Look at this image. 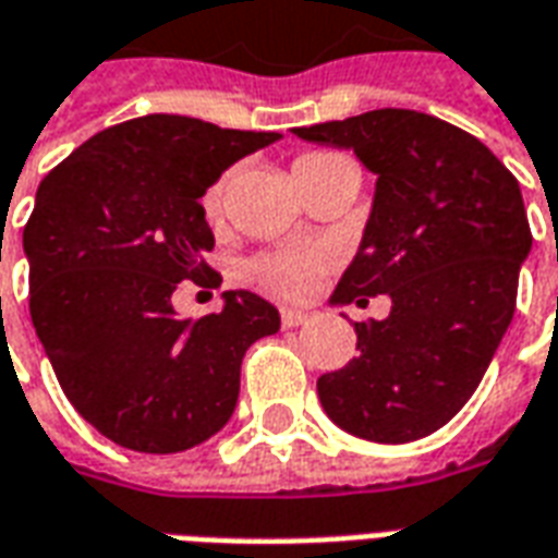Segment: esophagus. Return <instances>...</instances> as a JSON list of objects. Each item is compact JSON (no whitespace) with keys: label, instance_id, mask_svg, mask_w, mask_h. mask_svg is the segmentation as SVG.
I'll return each instance as SVG.
<instances>
[{"label":"esophagus","instance_id":"34e87169","mask_svg":"<svg viewBox=\"0 0 558 558\" xmlns=\"http://www.w3.org/2000/svg\"><path fill=\"white\" fill-rule=\"evenodd\" d=\"M280 323H283V328H299L307 323V314L304 311H292V307H283L280 311Z\"/></svg>","mask_w":558,"mask_h":558}]
</instances>
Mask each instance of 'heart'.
Here are the masks:
<instances>
[{"label":"heart","instance_id":"obj_1","mask_svg":"<svg viewBox=\"0 0 558 558\" xmlns=\"http://www.w3.org/2000/svg\"><path fill=\"white\" fill-rule=\"evenodd\" d=\"M328 158V155H304L295 163H311V160ZM223 196H227V179H220L208 187L203 206L211 218H218L223 211ZM331 263V254L326 247H316V251H287V254H271L256 259L254 275L268 290L280 292V295H290V299H299V295H307L314 290L319 271Z\"/></svg>","mask_w":558,"mask_h":558}]
</instances>
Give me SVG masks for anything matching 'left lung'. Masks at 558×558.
Instances as JSON below:
<instances>
[{
  "instance_id": "obj_1",
  "label": "left lung",
  "mask_w": 558,
  "mask_h": 558,
  "mask_svg": "<svg viewBox=\"0 0 558 558\" xmlns=\"http://www.w3.org/2000/svg\"><path fill=\"white\" fill-rule=\"evenodd\" d=\"M292 134L350 148L376 175L362 244L328 304L391 299L386 319L355 323L362 352L319 376V403L371 442L430 436L463 410L511 326L532 251L520 184L481 140L415 110Z\"/></svg>"
}]
</instances>
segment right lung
<instances>
[{"instance_id":"1","label":"right lung","mask_w":558,"mask_h":558,"mask_svg":"<svg viewBox=\"0 0 558 558\" xmlns=\"http://www.w3.org/2000/svg\"><path fill=\"white\" fill-rule=\"evenodd\" d=\"M268 131H230L191 116H140L74 148L38 184L23 230L29 314L56 379L110 442L175 454L230 421L242 359L280 314L256 292L179 319L182 280L215 283L203 194Z\"/></svg>"}]
</instances>
